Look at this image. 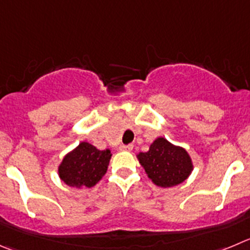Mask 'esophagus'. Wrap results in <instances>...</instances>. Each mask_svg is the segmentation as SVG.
Listing matches in <instances>:
<instances>
[{
  "instance_id": "34e87169",
  "label": "esophagus",
  "mask_w": 250,
  "mask_h": 250,
  "mask_svg": "<svg viewBox=\"0 0 250 250\" xmlns=\"http://www.w3.org/2000/svg\"><path fill=\"white\" fill-rule=\"evenodd\" d=\"M132 149H133V144H127V146L122 144V146H120V150H122V151H130Z\"/></svg>"
}]
</instances>
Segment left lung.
I'll return each mask as SVG.
<instances>
[{"label":"left lung","mask_w":250,"mask_h":250,"mask_svg":"<svg viewBox=\"0 0 250 250\" xmlns=\"http://www.w3.org/2000/svg\"><path fill=\"white\" fill-rule=\"evenodd\" d=\"M138 159L153 183L162 188L179 185L192 170V163L185 149L172 146L164 138L155 139L149 151L138 154Z\"/></svg>","instance_id":"obj_1"}]
</instances>
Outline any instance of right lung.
Segmentation results:
<instances>
[{
  "label": "right lung",
  "instance_id": "obj_1",
  "mask_svg": "<svg viewBox=\"0 0 250 250\" xmlns=\"http://www.w3.org/2000/svg\"><path fill=\"white\" fill-rule=\"evenodd\" d=\"M111 155L108 149L99 150L96 146L83 142L60 164V179L70 186L92 188L106 174Z\"/></svg>",
  "mask_w": 250,
  "mask_h": 250
}]
</instances>
